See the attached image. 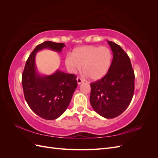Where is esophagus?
I'll return each instance as SVG.
<instances>
[{
    "instance_id": "1",
    "label": "esophagus",
    "mask_w": 158,
    "mask_h": 158,
    "mask_svg": "<svg viewBox=\"0 0 158 158\" xmlns=\"http://www.w3.org/2000/svg\"><path fill=\"white\" fill-rule=\"evenodd\" d=\"M76 80H77V83H78V85L82 84L84 82V81L82 79H81L80 78H79V77H78L77 78H76Z\"/></svg>"
}]
</instances>
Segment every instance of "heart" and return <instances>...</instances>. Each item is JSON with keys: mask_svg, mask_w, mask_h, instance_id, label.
<instances>
[{"mask_svg": "<svg viewBox=\"0 0 158 158\" xmlns=\"http://www.w3.org/2000/svg\"><path fill=\"white\" fill-rule=\"evenodd\" d=\"M112 52L107 47L84 46L74 49L65 59V64L71 73L83 66L85 75L98 80L104 77L111 67Z\"/></svg>", "mask_w": 158, "mask_h": 158, "instance_id": "heart-1", "label": "heart"}]
</instances>
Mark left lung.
<instances>
[{
  "instance_id": "1",
  "label": "left lung",
  "mask_w": 158,
  "mask_h": 158,
  "mask_svg": "<svg viewBox=\"0 0 158 158\" xmlns=\"http://www.w3.org/2000/svg\"><path fill=\"white\" fill-rule=\"evenodd\" d=\"M113 52L108 73L90 84V103L94 111L106 118H114L125 111L135 90V73L131 60L121 47L107 41Z\"/></svg>"
}]
</instances>
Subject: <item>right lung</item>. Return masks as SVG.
<instances>
[{
    "mask_svg": "<svg viewBox=\"0 0 158 158\" xmlns=\"http://www.w3.org/2000/svg\"><path fill=\"white\" fill-rule=\"evenodd\" d=\"M64 44L45 41L32 51L22 74L23 94L28 106L38 116L46 120L59 117L69 106L77 87L76 76L57 69L51 75H42L35 64L36 53L43 49L60 52Z\"/></svg>",
    "mask_w": 158,
    "mask_h": 158,
    "instance_id": "1",
    "label": "right lung"
}]
</instances>
